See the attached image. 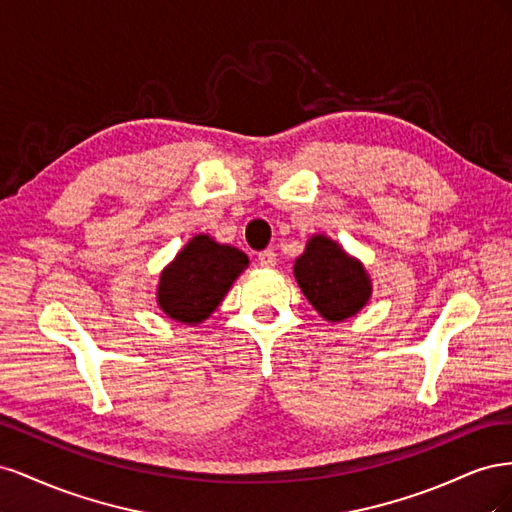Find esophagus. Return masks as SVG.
Here are the masks:
<instances>
[{"label": "esophagus", "mask_w": 512, "mask_h": 512, "mask_svg": "<svg viewBox=\"0 0 512 512\" xmlns=\"http://www.w3.org/2000/svg\"><path fill=\"white\" fill-rule=\"evenodd\" d=\"M275 262H277V258H275V252H273V250H265V252L258 254V265H260V267L271 269V267H275Z\"/></svg>", "instance_id": "esophagus-1"}]
</instances>
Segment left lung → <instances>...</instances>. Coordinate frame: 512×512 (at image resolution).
I'll list each match as a JSON object with an SVG mask.
<instances>
[{
  "label": "left lung",
  "instance_id": "8db88e82",
  "mask_svg": "<svg viewBox=\"0 0 512 512\" xmlns=\"http://www.w3.org/2000/svg\"><path fill=\"white\" fill-rule=\"evenodd\" d=\"M294 277L316 312L329 322H342L367 305L371 280L361 260L327 235H314L294 260Z\"/></svg>",
  "mask_w": 512,
  "mask_h": 512
}]
</instances>
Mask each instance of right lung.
<instances>
[{
  "label": "right lung",
  "instance_id": "add662e5",
  "mask_svg": "<svg viewBox=\"0 0 512 512\" xmlns=\"http://www.w3.org/2000/svg\"><path fill=\"white\" fill-rule=\"evenodd\" d=\"M247 265L250 260L237 247L196 235L162 271L158 305L177 322H203L218 309Z\"/></svg>",
  "mask_w": 512,
  "mask_h": 512
}]
</instances>
